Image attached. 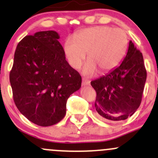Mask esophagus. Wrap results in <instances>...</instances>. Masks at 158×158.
Listing matches in <instances>:
<instances>
[{"mask_svg": "<svg viewBox=\"0 0 158 158\" xmlns=\"http://www.w3.org/2000/svg\"><path fill=\"white\" fill-rule=\"evenodd\" d=\"M82 85H89L90 84V82L89 80H85V79H82Z\"/></svg>", "mask_w": 158, "mask_h": 158, "instance_id": "34e87169", "label": "esophagus"}]
</instances>
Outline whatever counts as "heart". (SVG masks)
<instances>
[{
  "mask_svg": "<svg viewBox=\"0 0 158 158\" xmlns=\"http://www.w3.org/2000/svg\"><path fill=\"white\" fill-rule=\"evenodd\" d=\"M68 38L64 44V52L72 68L81 66L87 52L82 73L91 77L100 70L106 73L120 65L127 52L129 38L126 31L109 26H96L83 29Z\"/></svg>",
  "mask_w": 158,
  "mask_h": 158,
  "instance_id": "obj_1",
  "label": "heart"
}]
</instances>
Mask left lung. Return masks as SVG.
<instances>
[{
	"label": "left lung",
	"mask_w": 158,
	"mask_h": 158,
	"mask_svg": "<svg viewBox=\"0 0 158 158\" xmlns=\"http://www.w3.org/2000/svg\"><path fill=\"white\" fill-rule=\"evenodd\" d=\"M147 79L142 53L131 41L123 62L106 76L91 82L96 92L98 116L109 122L124 120L140 106Z\"/></svg>",
	"instance_id": "8db88e82"
}]
</instances>
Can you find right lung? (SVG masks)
I'll return each mask as SVG.
<instances>
[{"label":"right lung","mask_w":158,"mask_h":158,"mask_svg":"<svg viewBox=\"0 0 158 158\" xmlns=\"http://www.w3.org/2000/svg\"><path fill=\"white\" fill-rule=\"evenodd\" d=\"M55 31L27 35L17 45L10 82L17 108L41 127L59 123L66 113L70 95L79 90L82 77L65 59Z\"/></svg>","instance_id":"obj_1"}]
</instances>
